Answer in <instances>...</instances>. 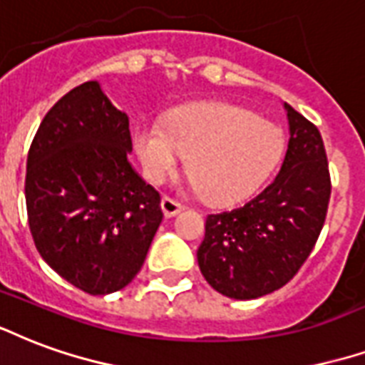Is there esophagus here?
Segmentation results:
<instances>
[{
  "mask_svg": "<svg viewBox=\"0 0 365 365\" xmlns=\"http://www.w3.org/2000/svg\"><path fill=\"white\" fill-rule=\"evenodd\" d=\"M160 209H162V212H164V217L170 218V217H175L178 212H182L183 205L178 203V201H175V199H172V197H162Z\"/></svg>",
  "mask_w": 365,
  "mask_h": 365,
  "instance_id": "esophagus-1",
  "label": "esophagus"
}]
</instances>
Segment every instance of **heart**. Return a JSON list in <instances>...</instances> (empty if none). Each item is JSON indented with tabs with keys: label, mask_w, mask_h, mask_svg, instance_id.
<instances>
[{
	"label": "heart",
	"mask_w": 365,
	"mask_h": 365,
	"mask_svg": "<svg viewBox=\"0 0 365 365\" xmlns=\"http://www.w3.org/2000/svg\"><path fill=\"white\" fill-rule=\"evenodd\" d=\"M135 155L145 175L162 183L185 156L191 183L210 203H234L259 190L279 164L284 148L280 129L244 108L193 104L175 110L164 125L139 121Z\"/></svg>",
	"instance_id": "b5f03b06"
}]
</instances>
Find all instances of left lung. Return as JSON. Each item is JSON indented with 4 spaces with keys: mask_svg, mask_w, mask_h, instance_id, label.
Instances as JSON below:
<instances>
[{
    "mask_svg": "<svg viewBox=\"0 0 365 365\" xmlns=\"http://www.w3.org/2000/svg\"><path fill=\"white\" fill-rule=\"evenodd\" d=\"M288 150L271 185L237 209L209 215L199 269L234 299L279 290L309 257L327 217L331 178L319 129L284 104Z\"/></svg>",
    "mask_w": 365,
    "mask_h": 365,
    "instance_id": "1",
    "label": "left lung"
}]
</instances>
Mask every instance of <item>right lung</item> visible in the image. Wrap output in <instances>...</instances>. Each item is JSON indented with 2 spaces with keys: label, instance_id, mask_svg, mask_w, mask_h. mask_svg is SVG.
<instances>
[{
  "label": "right lung",
  "instance_id": "add662e5",
  "mask_svg": "<svg viewBox=\"0 0 365 365\" xmlns=\"http://www.w3.org/2000/svg\"><path fill=\"white\" fill-rule=\"evenodd\" d=\"M131 148L128 114L88 81L44 115L26 158L34 245L61 279L93 296L135 279L162 222L160 195L129 164Z\"/></svg>",
  "mask_w": 365,
  "mask_h": 365
}]
</instances>
